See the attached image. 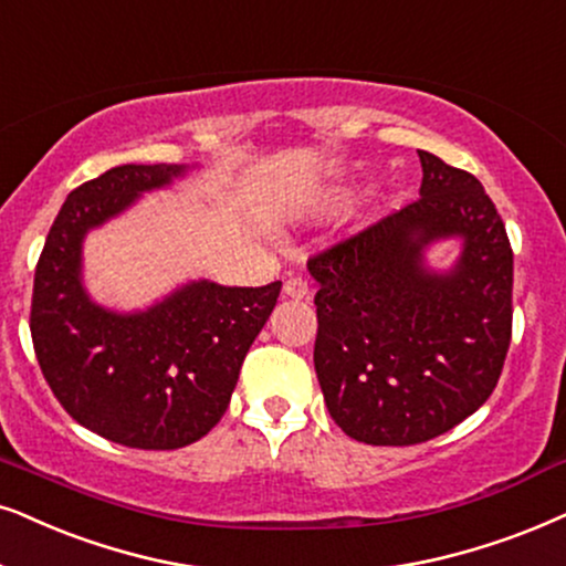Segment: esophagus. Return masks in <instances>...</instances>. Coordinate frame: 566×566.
<instances>
[{"label": "esophagus", "mask_w": 566, "mask_h": 566, "mask_svg": "<svg viewBox=\"0 0 566 566\" xmlns=\"http://www.w3.org/2000/svg\"><path fill=\"white\" fill-rule=\"evenodd\" d=\"M283 296L285 298H306L310 296V283L304 277H289L283 283Z\"/></svg>", "instance_id": "34e87169"}]
</instances>
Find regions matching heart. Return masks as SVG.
Returning a JSON list of instances; mask_svg holds the SVG:
<instances>
[{"label": "heart", "mask_w": 566, "mask_h": 566, "mask_svg": "<svg viewBox=\"0 0 566 566\" xmlns=\"http://www.w3.org/2000/svg\"><path fill=\"white\" fill-rule=\"evenodd\" d=\"M335 200H337V197H335Z\"/></svg>", "instance_id": "b5f03b06"}]
</instances>
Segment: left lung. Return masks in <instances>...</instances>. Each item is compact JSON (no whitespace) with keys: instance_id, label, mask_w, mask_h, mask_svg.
Here are the masks:
<instances>
[{"instance_id":"8db88e82","label":"left lung","mask_w":566,"mask_h":566,"mask_svg":"<svg viewBox=\"0 0 566 566\" xmlns=\"http://www.w3.org/2000/svg\"><path fill=\"white\" fill-rule=\"evenodd\" d=\"M421 197L310 260L319 291L314 369L350 439H434L494 392L512 337V249L473 174L418 150ZM458 240L450 269L428 252Z\"/></svg>"}]
</instances>
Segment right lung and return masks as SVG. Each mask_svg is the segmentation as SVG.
I'll return each mask as SVG.
<instances>
[{
	"label": "right lung",
	"instance_id": "1",
	"mask_svg": "<svg viewBox=\"0 0 566 566\" xmlns=\"http://www.w3.org/2000/svg\"><path fill=\"white\" fill-rule=\"evenodd\" d=\"M195 168L127 164L85 181L64 200L35 268L31 335L51 392L80 427L137 450H179L216 427L281 296V281L239 289L202 277L116 312L87 293V233Z\"/></svg>",
	"mask_w": 566,
	"mask_h": 566
}]
</instances>
